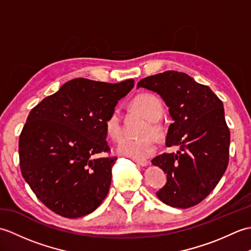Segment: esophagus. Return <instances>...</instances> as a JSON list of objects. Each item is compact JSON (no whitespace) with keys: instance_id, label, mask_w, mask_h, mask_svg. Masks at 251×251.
Returning <instances> with one entry per match:
<instances>
[{"instance_id":"1","label":"esophagus","mask_w":251,"mask_h":251,"mask_svg":"<svg viewBox=\"0 0 251 251\" xmlns=\"http://www.w3.org/2000/svg\"><path fill=\"white\" fill-rule=\"evenodd\" d=\"M134 162L137 165H139V166H147L148 163H149L147 159H134Z\"/></svg>"}]
</instances>
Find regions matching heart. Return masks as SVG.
<instances>
[{"label": "heart", "mask_w": 251, "mask_h": 251, "mask_svg": "<svg viewBox=\"0 0 251 251\" xmlns=\"http://www.w3.org/2000/svg\"><path fill=\"white\" fill-rule=\"evenodd\" d=\"M132 105L136 110L145 115L149 122V125L145 129V136L140 138L126 137L119 142L116 151L121 155L128 156L134 159H145L155 152L157 148V138H161L164 135L163 127L156 122L163 115V104L162 101L156 96L152 94H141L132 100ZM106 134L113 140H119L122 132V120L121 112L115 108L111 111L104 122ZM153 134H151V132Z\"/></svg>", "instance_id": "heart-1"}]
</instances>
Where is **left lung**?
<instances>
[{
  "label": "left lung",
  "instance_id": "left-lung-1",
  "mask_svg": "<svg viewBox=\"0 0 251 251\" xmlns=\"http://www.w3.org/2000/svg\"><path fill=\"white\" fill-rule=\"evenodd\" d=\"M142 87L158 94L169 108L166 146L177 153H164L152 164L167 174V182L156 192L159 200L176 208H190L205 200L226 173L230 130L222 101L212 90L188 74L165 71L142 78Z\"/></svg>",
  "mask_w": 251,
  "mask_h": 251
}]
</instances>
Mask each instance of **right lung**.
Here are the masks:
<instances>
[{
  "mask_svg": "<svg viewBox=\"0 0 251 251\" xmlns=\"http://www.w3.org/2000/svg\"><path fill=\"white\" fill-rule=\"evenodd\" d=\"M74 78L28 115L19 137L23 177L51 211L79 218L97 209L109 192L112 167L105 119L134 87Z\"/></svg>",
  "mask_w": 251,
  "mask_h": 251,
  "instance_id": "1",
  "label": "right lung"
}]
</instances>
